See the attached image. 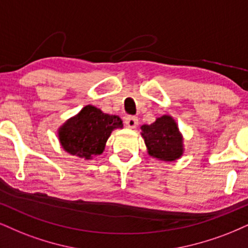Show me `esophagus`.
Returning <instances> with one entry per match:
<instances>
[{"mask_svg":"<svg viewBox=\"0 0 248 248\" xmlns=\"http://www.w3.org/2000/svg\"><path fill=\"white\" fill-rule=\"evenodd\" d=\"M124 123L126 125L127 127H131V129H134V127L138 125V118L136 117V116H125L124 118Z\"/></svg>","mask_w":248,"mask_h":248,"instance_id":"34e87169","label":"esophagus"}]
</instances>
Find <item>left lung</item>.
<instances>
[{
  "label": "left lung",
  "mask_w": 248,
  "mask_h": 248,
  "mask_svg": "<svg viewBox=\"0 0 248 248\" xmlns=\"http://www.w3.org/2000/svg\"><path fill=\"white\" fill-rule=\"evenodd\" d=\"M142 137L152 156L175 161L183 154L182 137L170 116H162L151 125H142Z\"/></svg>",
  "instance_id": "1"
}]
</instances>
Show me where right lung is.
Masks as SVG:
<instances>
[{"instance_id": "obj_1", "label": "right lung", "mask_w": 248, "mask_h": 248, "mask_svg": "<svg viewBox=\"0 0 248 248\" xmlns=\"http://www.w3.org/2000/svg\"><path fill=\"white\" fill-rule=\"evenodd\" d=\"M117 127H123L118 116L103 114L96 107L86 106L61 127L60 141L70 154L91 158L103 152L110 133Z\"/></svg>"}]
</instances>
